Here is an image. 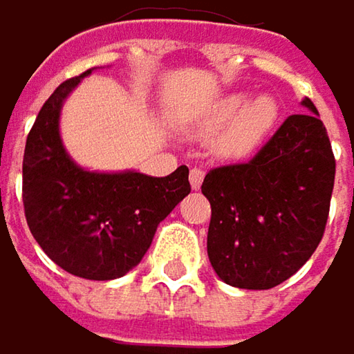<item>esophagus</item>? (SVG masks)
<instances>
[{"mask_svg": "<svg viewBox=\"0 0 354 354\" xmlns=\"http://www.w3.org/2000/svg\"><path fill=\"white\" fill-rule=\"evenodd\" d=\"M189 183H192V189H200L202 183H204V171H202V169H192V173H189Z\"/></svg>", "mask_w": 354, "mask_h": 354, "instance_id": "esophagus-1", "label": "esophagus"}]
</instances>
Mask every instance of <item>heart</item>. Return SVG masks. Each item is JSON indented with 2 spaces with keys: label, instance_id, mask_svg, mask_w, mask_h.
<instances>
[{
  "label": "heart",
  "instance_id": "1",
  "mask_svg": "<svg viewBox=\"0 0 354 354\" xmlns=\"http://www.w3.org/2000/svg\"><path fill=\"white\" fill-rule=\"evenodd\" d=\"M280 102L274 94L262 92L250 98V92L235 90L183 121V131L196 138H210L218 158L241 160L252 156L272 133L280 119Z\"/></svg>",
  "mask_w": 354,
  "mask_h": 354
}]
</instances>
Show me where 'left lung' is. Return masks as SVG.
Masks as SVG:
<instances>
[{"instance_id":"1","label":"left lung","mask_w":354,"mask_h":354,"mask_svg":"<svg viewBox=\"0 0 354 354\" xmlns=\"http://www.w3.org/2000/svg\"><path fill=\"white\" fill-rule=\"evenodd\" d=\"M290 115L245 165L210 171L202 194L212 206L208 258L237 288L266 290L290 278L322 241L336 175L315 104Z\"/></svg>"}]
</instances>
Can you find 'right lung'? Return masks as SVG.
<instances>
[{
    "instance_id": "right-lung-1",
    "label": "right lung",
    "mask_w": 354,
    "mask_h": 354,
    "mask_svg": "<svg viewBox=\"0 0 354 354\" xmlns=\"http://www.w3.org/2000/svg\"><path fill=\"white\" fill-rule=\"evenodd\" d=\"M92 74L64 82L43 104L22 162L26 223L41 250L66 272L113 280L142 262L156 227L192 192L189 169L167 177L90 171L64 146L59 121L66 98Z\"/></svg>"
}]
</instances>
